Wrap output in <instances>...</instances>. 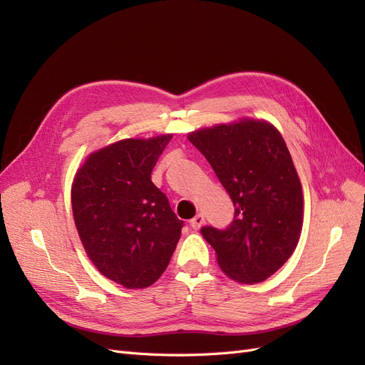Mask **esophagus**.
I'll list each match as a JSON object with an SVG mask.
<instances>
[{"label":"esophagus","mask_w":365,"mask_h":365,"mask_svg":"<svg viewBox=\"0 0 365 365\" xmlns=\"http://www.w3.org/2000/svg\"><path fill=\"white\" fill-rule=\"evenodd\" d=\"M190 227L193 228V230H197L200 228L202 224H204V216L202 215H196L193 219H190Z\"/></svg>","instance_id":"34e87169"}]
</instances>
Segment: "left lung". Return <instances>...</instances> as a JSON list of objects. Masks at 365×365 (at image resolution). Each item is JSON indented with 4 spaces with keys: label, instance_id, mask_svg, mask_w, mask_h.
Instances as JSON below:
<instances>
[{
    "label": "left lung",
    "instance_id": "1",
    "mask_svg": "<svg viewBox=\"0 0 365 365\" xmlns=\"http://www.w3.org/2000/svg\"><path fill=\"white\" fill-rule=\"evenodd\" d=\"M235 204L231 224L202 227L228 277L260 283L291 257L303 224L302 182L280 132L267 121H239L189 135Z\"/></svg>",
    "mask_w": 365,
    "mask_h": 365
}]
</instances>
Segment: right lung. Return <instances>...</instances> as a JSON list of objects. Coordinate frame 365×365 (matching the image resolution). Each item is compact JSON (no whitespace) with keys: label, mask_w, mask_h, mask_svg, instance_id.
I'll return each instance as SVG.
<instances>
[{"label":"right lung","mask_w":365,"mask_h":365,"mask_svg":"<svg viewBox=\"0 0 365 365\" xmlns=\"http://www.w3.org/2000/svg\"><path fill=\"white\" fill-rule=\"evenodd\" d=\"M172 140H121L93 153L76 173L73 216L88 257L125 288H148L168 268L181 236L152 169Z\"/></svg>","instance_id":"obj_1"}]
</instances>
